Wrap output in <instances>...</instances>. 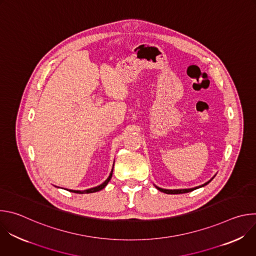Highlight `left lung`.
I'll return each instance as SVG.
<instances>
[{
  "label": "left lung",
  "instance_id": "1",
  "mask_svg": "<svg viewBox=\"0 0 256 256\" xmlns=\"http://www.w3.org/2000/svg\"><path fill=\"white\" fill-rule=\"evenodd\" d=\"M216 176V175H214ZM214 176L212 177V178H210L208 181H206V184H202V186H196V188H181V190H165V188H159V186H155V188L158 190H160V192H164V194H186V192H192V190H198V188H204V186H206V184H208L214 178Z\"/></svg>",
  "mask_w": 256,
  "mask_h": 256
}]
</instances>
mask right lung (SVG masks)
Returning a JSON list of instances; mask_svg holds the SVG:
<instances>
[{
  "instance_id": "add662e5",
  "label": "right lung",
  "mask_w": 256,
  "mask_h": 256,
  "mask_svg": "<svg viewBox=\"0 0 256 256\" xmlns=\"http://www.w3.org/2000/svg\"><path fill=\"white\" fill-rule=\"evenodd\" d=\"M112 172H114V167L112 169V172L110 174H109L108 178L103 182V184H101L100 186H95V188H89V190H68V192H75V194H92V192H99V190H102L106 186L109 181H110L112 177Z\"/></svg>"
}]
</instances>
